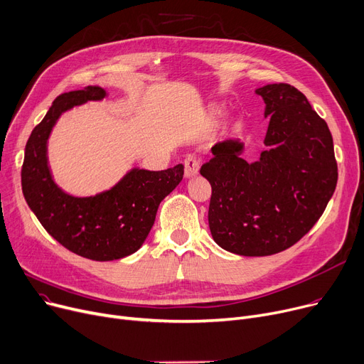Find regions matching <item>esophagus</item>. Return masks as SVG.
I'll return each instance as SVG.
<instances>
[{"mask_svg": "<svg viewBox=\"0 0 364 364\" xmlns=\"http://www.w3.org/2000/svg\"><path fill=\"white\" fill-rule=\"evenodd\" d=\"M185 164V176L186 178H194L196 175H198L200 170V159L194 157V156H188L183 161Z\"/></svg>", "mask_w": 364, "mask_h": 364, "instance_id": "1", "label": "esophagus"}]
</instances>
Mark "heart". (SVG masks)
<instances>
[{
    "mask_svg": "<svg viewBox=\"0 0 364 364\" xmlns=\"http://www.w3.org/2000/svg\"><path fill=\"white\" fill-rule=\"evenodd\" d=\"M211 116L215 117V119H219L222 116V109H215V110L211 112Z\"/></svg>",
    "mask_w": 364,
    "mask_h": 364,
    "instance_id": "b5f03b06",
    "label": "heart"
}]
</instances>
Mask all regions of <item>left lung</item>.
Here are the masks:
<instances>
[{
    "label": "left lung",
    "mask_w": 364,
    "mask_h": 364,
    "mask_svg": "<svg viewBox=\"0 0 364 364\" xmlns=\"http://www.w3.org/2000/svg\"><path fill=\"white\" fill-rule=\"evenodd\" d=\"M266 104V151L242 159L238 138L218 142L200 173L211 185L208 226L223 250L263 257L281 252L314 226L332 198L333 141L306 95L288 83L255 90Z\"/></svg>",
    "instance_id": "8db88e82"
}]
</instances>
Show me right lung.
Masks as SVG:
<instances>
[{
	"instance_id": "add662e5",
	"label": "right lung",
	"mask_w": 364,
	"mask_h": 364,
	"mask_svg": "<svg viewBox=\"0 0 364 364\" xmlns=\"http://www.w3.org/2000/svg\"><path fill=\"white\" fill-rule=\"evenodd\" d=\"M100 87L57 97L46 117L32 131L21 167L25 200L41 225L72 252L95 262L119 260L138 251L151 230L160 203L183 178V164L167 170L132 167L112 188L77 197L61 189L48 164V138L66 112L101 101Z\"/></svg>"
}]
</instances>
